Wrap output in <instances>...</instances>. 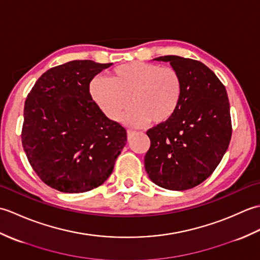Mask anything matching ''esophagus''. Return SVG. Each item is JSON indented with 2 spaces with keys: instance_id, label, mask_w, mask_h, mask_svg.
<instances>
[{
  "instance_id": "1",
  "label": "esophagus",
  "mask_w": 260,
  "mask_h": 260,
  "mask_svg": "<svg viewBox=\"0 0 260 260\" xmlns=\"http://www.w3.org/2000/svg\"><path fill=\"white\" fill-rule=\"evenodd\" d=\"M134 133H135V132H134L133 129H128V131H127V135H128V137H131Z\"/></svg>"
}]
</instances>
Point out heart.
<instances>
[{
  "mask_svg": "<svg viewBox=\"0 0 260 260\" xmlns=\"http://www.w3.org/2000/svg\"><path fill=\"white\" fill-rule=\"evenodd\" d=\"M182 89V78L174 68L144 61L120 64L109 79L96 77L89 85L93 103L110 120L119 119L131 99L133 107L123 120L134 126L170 120L179 109Z\"/></svg>",
  "mask_w": 260,
  "mask_h": 260,
  "instance_id": "b5f03b06",
  "label": "heart"
}]
</instances>
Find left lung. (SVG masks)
I'll return each instance as SVG.
<instances>
[{
	"label": "left lung",
	"instance_id": "1",
	"mask_svg": "<svg viewBox=\"0 0 260 260\" xmlns=\"http://www.w3.org/2000/svg\"><path fill=\"white\" fill-rule=\"evenodd\" d=\"M182 78L183 89L172 118L150 128L144 158L154 183L168 190L192 189L207 180L227 152L233 127L225 87L206 64L189 58L164 56Z\"/></svg>",
	"mask_w": 260,
	"mask_h": 260
}]
</instances>
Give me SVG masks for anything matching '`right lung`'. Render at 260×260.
<instances>
[{"label": "right lung", "mask_w": 260, "mask_h": 260, "mask_svg": "<svg viewBox=\"0 0 260 260\" xmlns=\"http://www.w3.org/2000/svg\"><path fill=\"white\" fill-rule=\"evenodd\" d=\"M112 63L74 60L47 70L24 104L22 145L47 185L64 193L90 191L112 174L126 129L93 103L89 84Z\"/></svg>", "instance_id": "obj_1"}]
</instances>
